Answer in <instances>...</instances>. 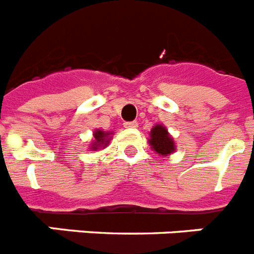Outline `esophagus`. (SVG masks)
Wrapping results in <instances>:
<instances>
[{
  "label": "esophagus",
  "mask_w": 254,
  "mask_h": 254,
  "mask_svg": "<svg viewBox=\"0 0 254 254\" xmlns=\"http://www.w3.org/2000/svg\"><path fill=\"white\" fill-rule=\"evenodd\" d=\"M124 127L127 129H135V127H138V123L136 121H127V123H124Z\"/></svg>",
  "instance_id": "esophagus-1"
}]
</instances>
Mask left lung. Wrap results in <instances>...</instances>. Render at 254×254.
Listing matches in <instances>:
<instances>
[{
  "instance_id": "left-lung-1",
  "label": "left lung",
  "mask_w": 254,
  "mask_h": 254,
  "mask_svg": "<svg viewBox=\"0 0 254 254\" xmlns=\"http://www.w3.org/2000/svg\"><path fill=\"white\" fill-rule=\"evenodd\" d=\"M149 134H151L149 144H151V148H153L156 153L166 157V156H169V154L175 151V142H174V139L171 138V135H170L164 125L157 124L156 127H152Z\"/></svg>"
}]
</instances>
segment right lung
I'll return each instance as SVG.
<instances>
[{
  "instance_id": "obj_1",
  "label": "right lung",
  "mask_w": 254,
  "mask_h": 254,
  "mask_svg": "<svg viewBox=\"0 0 254 254\" xmlns=\"http://www.w3.org/2000/svg\"><path fill=\"white\" fill-rule=\"evenodd\" d=\"M110 135H111L110 131H103V130L97 129L93 133L94 140L92 142V144H90L89 149H92V151H97V149H100V148H105L106 145L109 144L110 139H111V136Z\"/></svg>"
}]
</instances>
